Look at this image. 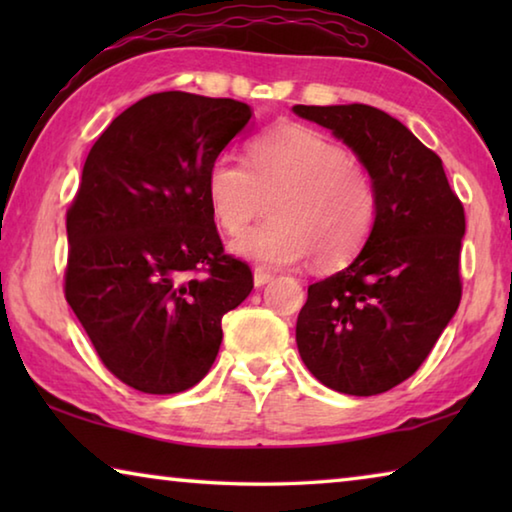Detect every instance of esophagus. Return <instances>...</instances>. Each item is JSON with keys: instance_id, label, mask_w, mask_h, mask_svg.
I'll list each match as a JSON object with an SVG mask.
<instances>
[{"instance_id": "34e87169", "label": "esophagus", "mask_w": 512, "mask_h": 512, "mask_svg": "<svg viewBox=\"0 0 512 512\" xmlns=\"http://www.w3.org/2000/svg\"><path fill=\"white\" fill-rule=\"evenodd\" d=\"M271 280H273V273H268L266 268H255V271H253L255 287H264V284H268Z\"/></svg>"}]
</instances>
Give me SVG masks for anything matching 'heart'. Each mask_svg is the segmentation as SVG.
I'll list each match as a JSON object with an SVG mask.
<instances>
[{"label":"heart","mask_w":512,"mask_h":512,"mask_svg":"<svg viewBox=\"0 0 512 512\" xmlns=\"http://www.w3.org/2000/svg\"><path fill=\"white\" fill-rule=\"evenodd\" d=\"M205 194L212 216L237 235L268 201V219L230 244L239 257L289 266L309 253L341 266L359 253L377 219V187L361 162L316 128L282 124L250 144V167L232 155L210 164Z\"/></svg>","instance_id":"b5f03b06"}]
</instances>
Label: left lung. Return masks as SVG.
I'll list each match as a JSON object with an SVG mask.
<instances>
[{"mask_svg":"<svg viewBox=\"0 0 512 512\" xmlns=\"http://www.w3.org/2000/svg\"><path fill=\"white\" fill-rule=\"evenodd\" d=\"M291 110L332 131L377 187L359 255L307 289L298 352L332 391L386 393L422 366L461 302L463 205L443 160L388 112L363 103Z\"/></svg>","mask_w":512,"mask_h":512,"instance_id":"8db88e82","label":"left lung"}]
</instances>
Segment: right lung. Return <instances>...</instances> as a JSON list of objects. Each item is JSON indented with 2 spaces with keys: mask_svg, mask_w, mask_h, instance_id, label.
<instances>
[{
  "mask_svg": "<svg viewBox=\"0 0 512 512\" xmlns=\"http://www.w3.org/2000/svg\"><path fill=\"white\" fill-rule=\"evenodd\" d=\"M253 108L151 94L101 133L67 212L65 298L106 368L135 391L180 393L219 354L221 318L253 291L223 255L205 180Z\"/></svg>",
  "mask_w": 512,
  "mask_h": 512,
  "instance_id": "add662e5",
  "label": "right lung"
}]
</instances>
